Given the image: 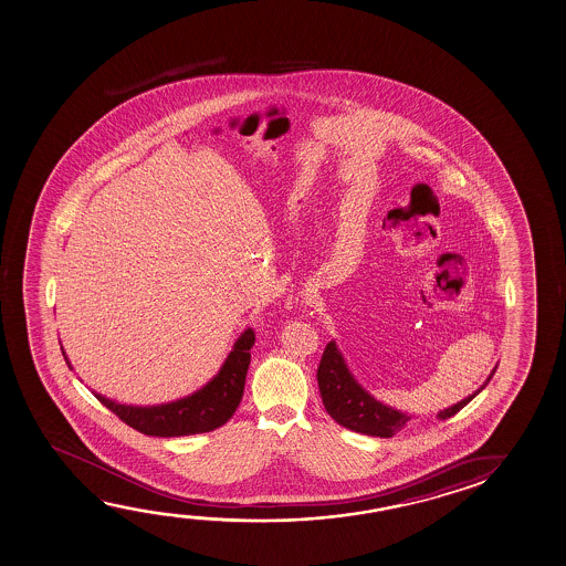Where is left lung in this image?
Returning <instances> with one entry per match:
<instances>
[{"label":"left lung","instance_id":"obj_1","mask_svg":"<svg viewBox=\"0 0 566 566\" xmlns=\"http://www.w3.org/2000/svg\"><path fill=\"white\" fill-rule=\"evenodd\" d=\"M496 368L497 366H494V370L490 373L486 382L482 384L479 390L472 391L469 398L454 403L451 408L439 411L437 418L449 419L454 413H459L470 400H474L480 391L486 388L488 382L496 373ZM317 384H319L323 406L327 409V413L339 426L347 427L350 431L388 439L408 426V421L411 419L408 413H401L398 409L376 400L375 396H370L355 380V376L350 375L347 363L335 345V340L327 343V347L323 350L322 363L317 368Z\"/></svg>","mask_w":566,"mask_h":566}]
</instances>
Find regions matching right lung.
Here are the masks:
<instances>
[{
	"instance_id": "1",
	"label": "right lung",
	"mask_w": 566,
	"mask_h": 566,
	"mask_svg": "<svg viewBox=\"0 0 566 566\" xmlns=\"http://www.w3.org/2000/svg\"><path fill=\"white\" fill-rule=\"evenodd\" d=\"M254 345V331L244 329L235 340L218 375L203 388L186 396L182 400L160 403V406H125L96 394L105 408L112 409L117 418L145 436L182 437L208 433L226 426L233 418L239 401L243 398L244 378L251 365V348ZM64 355V350H62ZM70 366L69 358L64 357Z\"/></svg>"
}]
</instances>
